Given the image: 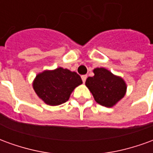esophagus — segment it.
Wrapping results in <instances>:
<instances>
[{"label":"esophagus","instance_id":"obj_1","mask_svg":"<svg viewBox=\"0 0 153 153\" xmlns=\"http://www.w3.org/2000/svg\"><path fill=\"white\" fill-rule=\"evenodd\" d=\"M87 75H82V76H81V78H82V80H83V83H85V81H86V79H87Z\"/></svg>","mask_w":153,"mask_h":153}]
</instances>
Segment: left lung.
I'll list each match as a JSON object with an SVG mask.
<instances>
[{"instance_id": "obj_1", "label": "left lung", "mask_w": 153, "mask_h": 153, "mask_svg": "<svg viewBox=\"0 0 153 153\" xmlns=\"http://www.w3.org/2000/svg\"><path fill=\"white\" fill-rule=\"evenodd\" d=\"M93 73L94 76L88 77L85 84L98 104L111 107L125 96L126 84L121 78L104 68H97Z\"/></svg>"}]
</instances>
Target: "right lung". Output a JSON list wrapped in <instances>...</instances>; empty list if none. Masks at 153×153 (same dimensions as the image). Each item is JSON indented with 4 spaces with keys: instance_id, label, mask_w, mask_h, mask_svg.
I'll list each match as a JSON object with an SVG mask.
<instances>
[{
    "instance_id": "right-lung-1",
    "label": "right lung",
    "mask_w": 153,
    "mask_h": 153,
    "mask_svg": "<svg viewBox=\"0 0 153 153\" xmlns=\"http://www.w3.org/2000/svg\"><path fill=\"white\" fill-rule=\"evenodd\" d=\"M82 83L78 74L60 67L38 74L33 82V88L44 102L58 106L68 101L72 91Z\"/></svg>"
}]
</instances>
